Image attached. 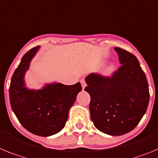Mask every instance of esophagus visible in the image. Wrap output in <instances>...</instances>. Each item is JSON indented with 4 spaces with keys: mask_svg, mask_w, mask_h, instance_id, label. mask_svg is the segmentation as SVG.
<instances>
[{
    "mask_svg": "<svg viewBox=\"0 0 158 158\" xmlns=\"http://www.w3.org/2000/svg\"><path fill=\"white\" fill-rule=\"evenodd\" d=\"M80 82H81V85H82V89H83L85 87H86V82H85L84 79H81Z\"/></svg>",
    "mask_w": 158,
    "mask_h": 158,
    "instance_id": "esophagus-1",
    "label": "esophagus"
}]
</instances>
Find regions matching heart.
<instances>
[{
	"instance_id": "b5f03b06",
	"label": "heart",
	"mask_w": 158,
	"mask_h": 158,
	"mask_svg": "<svg viewBox=\"0 0 158 158\" xmlns=\"http://www.w3.org/2000/svg\"><path fill=\"white\" fill-rule=\"evenodd\" d=\"M115 70H116V66H115L113 64H111L109 65V66L105 69V71H104L103 72L104 76H111V75H113V73L115 72Z\"/></svg>"
}]
</instances>
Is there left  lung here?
Wrapping results in <instances>:
<instances>
[{
  "label": "left lung",
  "mask_w": 158,
  "mask_h": 158,
  "mask_svg": "<svg viewBox=\"0 0 158 158\" xmlns=\"http://www.w3.org/2000/svg\"><path fill=\"white\" fill-rule=\"evenodd\" d=\"M121 66L112 77L91 73L85 79L90 96L89 112L95 127L109 135L132 131L146 113L150 100L146 76L137 58L115 47Z\"/></svg>",
  "instance_id": "obj_1"
}]
</instances>
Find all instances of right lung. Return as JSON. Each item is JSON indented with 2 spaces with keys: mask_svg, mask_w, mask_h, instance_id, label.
I'll return each instance as SVG.
<instances>
[{
  "mask_svg": "<svg viewBox=\"0 0 158 158\" xmlns=\"http://www.w3.org/2000/svg\"><path fill=\"white\" fill-rule=\"evenodd\" d=\"M40 46L23 56L14 72L9 87L10 104L23 127L36 135H52L64 127L69 109L82 90L80 82L67 86L60 82L45 84L42 89H29L24 77Z\"/></svg>",
  "mask_w": 158,
  "mask_h": 158,
  "instance_id": "1",
  "label": "right lung"
}]
</instances>
